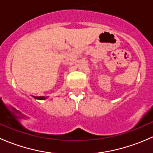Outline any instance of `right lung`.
I'll list each match as a JSON object with an SVG mask.
<instances>
[{"label":"right lung","mask_w":153,"mask_h":153,"mask_svg":"<svg viewBox=\"0 0 153 153\" xmlns=\"http://www.w3.org/2000/svg\"><path fill=\"white\" fill-rule=\"evenodd\" d=\"M34 98H35V99H38V100H45L46 98H47V97H44V96H39V97H35V96H34Z\"/></svg>","instance_id":"add662e5"}]
</instances>
